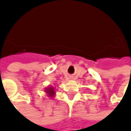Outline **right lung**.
<instances>
[{"label":"right lung","instance_id":"right-lung-1","mask_svg":"<svg viewBox=\"0 0 131 131\" xmlns=\"http://www.w3.org/2000/svg\"><path fill=\"white\" fill-rule=\"evenodd\" d=\"M45 92L47 94V95L49 97H53L55 95V91H54V88L52 86H49V87H47L45 89Z\"/></svg>","mask_w":131,"mask_h":131}]
</instances>
